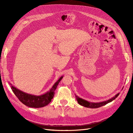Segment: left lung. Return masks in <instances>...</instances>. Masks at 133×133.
<instances>
[{
    "instance_id": "1",
    "label": "left lung",
    "mask_w": 133,
    "mask_h": 133,
    "mask_svg": "<svg viewBox=\"0 0 133 133\" xmlns=\"http://www.w3.org/2000/svg\"><path fill=\"white\" fill-rule=\"evenodd\" d=\"M119 95V93H118L117 94H116L114 97L111 98V99L108 100H106V101H102V102H91L82 99V98H81L79 97H78L76 94H75V96H76V99L77 101H78V103L79 105L84 106V107H88V108H91V109H96V108H99L102 106H104V105L107 104L108 103H109V102L112 101L113 100H114Z\"/></svg>"
}]
</instances>
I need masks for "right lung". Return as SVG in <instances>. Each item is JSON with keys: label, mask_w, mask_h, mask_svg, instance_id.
<instances>
[{"label": "right lung", "mask_w": 133, "mask_h": 133, "mask_svg": "<svg viewBox=\"0 0 133 133\" xmlns=\"http://www.w3.org/2000/svg\"><path fill=\"white\" fill-rule=\"evenodd\" d=\"M62 78L63 76H61L59 78L58 81L53 85L50 90L45 92V94L38 96L24 92L18 89L10 83L9 84L11 85V88L15 95L22 104L29 107L40 108L48 105L51 101V99L55 94V90Z\"/></svg>", "instance_id": "add662e5"}]
</instances>
